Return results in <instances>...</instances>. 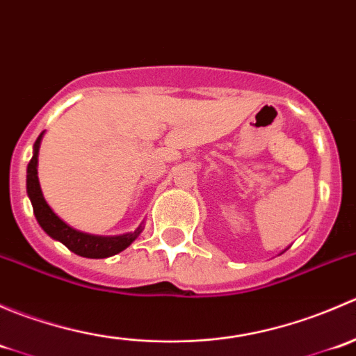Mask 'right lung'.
<instances>
[{
	"label": "right lung",
	"mask_w": 356,
	"mask_h": 356,
	"mask_svg": "<svg viewBox=\"0 0 356 356\" xmlns=\"http://www.w3.org/2000/svg\"><path fill=\"white\" fill-rule=\"evenodd\" d=\"M42 134L34 143V155H32L31 161L27 167V193L31 198L32 208H34V215L38 218L39 225L44 229L48 236H51L56 241L63 243L68 250L74 251L75 254L84 258H108L113 254L120 253L125 248L131 245L139 234H141V227L136 229L131 234L124 236H115V238H102V236H91L79 232L75 229L68 227L65 222L60 217L53 213L49 204L42 198L41 188H39V179H38V152H39V143H41Z\"/></svg>",
	"instance_id": "1"
}]
</instances>
